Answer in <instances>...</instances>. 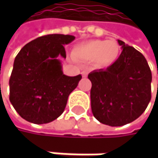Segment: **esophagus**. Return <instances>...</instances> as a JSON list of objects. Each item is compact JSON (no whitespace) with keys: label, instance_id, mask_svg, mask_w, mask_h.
<instances>
[{"label":"esophagus","instance_id":"1","mask_svg":"<svg viewBox=\"0 0 158 158\" xmlns=\"http://www.w3.org/2000/svg\"><path fill=\"white\" fill-rule=\"evenodd\" d=\"M81 74H82V77H83V78H86V77H87V75H88V73H87L86 71H83Z\"/></svg>","mask_w":158,"mask_h":158}]
</instances>
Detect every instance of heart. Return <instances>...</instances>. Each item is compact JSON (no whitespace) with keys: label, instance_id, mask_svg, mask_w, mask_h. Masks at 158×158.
<instances>
[{"label":"heart","instance_id":"heart-1","mask_svg":"<svg viewBox=\"0 0 158 158\" xmlns=\"http://www.w3.org/2000/svg\"><path fill=\"white\" fill-rule=\"evenodd\" d=\"M120 55L121 47L114 40H90L76 46L73 50L75 58L86 62H95L102 68L113 65L119 59Z\"/></svg>","mask_w":158,"mask_h":158}]
</instances>
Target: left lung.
Listing matches in <instances>:
<instances>
[{"instance_id": "obj_1", "label": "left lung", "mask_w": 158, "mask_h": 158, "mask_svg": "<svg viewBox=\"0 0 158 158\" xmlns=\"http://www.w3.org/2000/svg\"><path fill=\"white\" fill-rule=\"evenodd\" d=\"M119 59L106 69L93 70L90 102L93 116L102 123L123 126L136 120L151 100L152 73L146 59L135 48L118 40Z\"/></svg>"}]
</instances>
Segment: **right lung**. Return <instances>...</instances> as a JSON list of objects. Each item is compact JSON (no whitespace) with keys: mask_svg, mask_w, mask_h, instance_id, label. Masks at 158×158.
Listing matches in <instances>:
<instances>
[{"mask_svg":"<svg viewBox=\"0 0 158 158\" xmlns=\"http://www.w3.org/2000/svg\"><path fill=\"white\" fill-rule=\"evenodd\" d=\"M75 39L69 35L38 37L20 50L9 80L10 102L27 122L43 124L58 118L81 75L66 76L60 58H66L65 45Z\"/></svg>","mask_w":158,"mask_h":158,"instance_id":"obj_1","label":"right lung"}]
</instances>
